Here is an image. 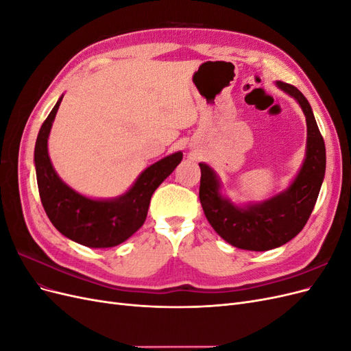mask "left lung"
<instances>
[{
  "label": "left lung",
  "mask_w": 351,
  "mask_h": 351,
  "mask_svg": "<svg viewBox=\"0 0 351 351\" xmlns=\"http://www.w3.org/2000/svg\"><path fill=\"white\" fill-rule=\"evenodd\" d=\"M275 84L300 105L307 125L304 161L290 186L259 204L240 206L221 193L222 186L214 169L199 162V199L205 217L222 239L243 250H271L299 234L312 214L325 177V143L309 101L293 84Z\"/></svg>",
  "instance_id": "obj_1"
}]
</instances>
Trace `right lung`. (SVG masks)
I'll return each instance as SVG.
<instances>
[{"label":"right lung","instance_id":"add662e5","mask_svg":"<svg viewBox=\"0 0 351 351\" xmlns=\"http://www.w3.org/2000/svg\"><path fill=\"white\" fill-rule=\"evenodd\" d=\"M62 97L42 124L35 145V168L42 206L62 236L86 247H114L139 230L158 186L182 162L176 152L147 167L119 197L90 199L67 186L56 173L48 155V137Z\"/></svg>","mask_w":351,"mask_h":351}]
</instances>
